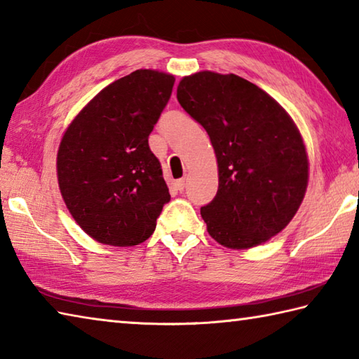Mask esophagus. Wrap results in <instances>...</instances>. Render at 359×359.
<instances>
[{"label": "esophagus", "instance_id": "esophagus-1", "mask_svg": "<svg viewBox=\"0 0 359 359\" xmlns=\"http://www.w3.org/2000/svg\"><path fill=\"white\" fill-rule=\"evenodd\" d=\"M185 187H187V179H179L175 182V188H177L179 191H184Z\"/></svg>", "mask_w": 359, "mask_h": 359}]
</instances>
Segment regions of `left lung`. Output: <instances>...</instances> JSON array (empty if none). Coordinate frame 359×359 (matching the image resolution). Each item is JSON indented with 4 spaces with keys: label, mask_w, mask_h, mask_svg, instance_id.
<instances>
[{
    "label": "left lung",
    "mask_w": 359,
    "mask_h": 359,
    "mask_svg": "<svg viewBox=\"0 0 359 359\" xmlns=\"http://www.w3.org/2000/svg\"><path fill=\"white\" fill-rule=\"evenodd\" d=\"M177 100L207 130L216 154L219 187L201 208L210 236L230 249L271 240L306 191L308 157L297 126L266 91L236 74L185 76Z\"/></svg>",
    "instance_id": "8db88e82"
}]
</instances>
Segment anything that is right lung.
Segmentation results:
<instances>
[{
  "instance_id": "add662e5",
  "label": "right lung",
  "mask_w": 359,
  "mask_h": 359,
  "mask_svg": "<svg viewBox=\"0 0 359 359\" xmlns=\"http://www.w3.org/2000/svg\"><path fill=\"white\" fill-rule=\"evenodd\" d=\"M174 76L137 69L101 90L63 133L62 198L81 229L109 245H137L157 226L170 189L149 133L170 101Z\"/></svg>"
}]
</instances>
